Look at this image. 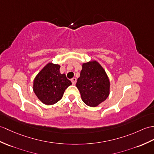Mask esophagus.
<instances>
[{
	"label": "esophagus",
	"mask_w": 154,
	"mask_h": 154,
	"mask_svg": "<svg viewBox=\"0 0 154 154\" xmlns=\"http://www.w3.org/2000/svg\"><path fill=\"white\" fill-rule=\"evenodd\" d=\"M71 83H72L73 85H75L76 82H77V79L76 78H73V79H71Z\"/></svg>",
	"instance_id": "esophagus-1"
}]
</instances>
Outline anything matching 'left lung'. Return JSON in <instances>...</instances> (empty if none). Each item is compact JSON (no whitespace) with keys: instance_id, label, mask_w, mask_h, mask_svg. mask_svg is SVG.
<instances>
[{"instance_id":"left-lung-1","label":"left lung","mask_w":154,"mask_h":154,"mask_svg":"<svg viewBox=\"0 0 154 154\" xmlns=\"http://www.w3.org/2000/svg\"><path fill=\"white\" fill-rule=\"evenodd\" d=\"M76 87L85 103L96 107L103 102L109 94V81L104 69L96 62L83 64Z\"/></svg>"}]
</instances>
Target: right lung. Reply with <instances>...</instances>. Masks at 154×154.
I'll use <instances>...</instances> for the list:
<instances>
[{"mask_svg": "<svg viewBox=\"0 0 154 154\" xmlns=\"http://www.w3.org/2000/svg\"><path fill=\"white\" fill-rule=\"evenodd\" d=\"M60 66L49 63L35 78L33 91L40 100L52 105L62 98L66 89L71 85L65 74L60 72Z\"/></svg>", "mask_w": 154, "mask_h": 154, "instance_id": "1", "label": "right lung"}]
</instances>
